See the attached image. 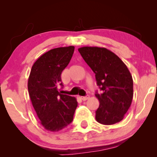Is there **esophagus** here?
<instances>
[{
    "label": "esophagus",
    "mask_w": 157,
    "mask_h": 157,
    "mask_svg": "<svg viewBox=\"0 0 157 157\" xmlns=\"http://www.w3.org/2000/svg\"><path fill=\"white\" fill-rule=\"evenodd\" d=\"M81 99H82L83 101H86V100H87L88 99H89V96H85V97H81Z\"/></svg>",
    "instance_id": "1"
}]
</instances>
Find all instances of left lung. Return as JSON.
<instances>
[{
    "mask_svg": "<svg viewBox=\"0 0 157 157\" xmlns=\"http://www.w3.org/2000/svg\"><path fill=\"white\" fill-rule=\"evenodd\" d=\"M78 51L95 74L102 94H95L100 102L96 120L113 125L123 120L132 102L134 89L130 71L121 59L105 48L83 46Z\"/></svg>",
    "mask_w": 157,
    "mask_h": 157,
    "instance_id": "left-lung-1",
    "label": "left lung"
}]
</instances>
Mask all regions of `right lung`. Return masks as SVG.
<instances>
[{
  "instance_id": "obj_1",
  "label": "right lung",
  "mask_w": 157,
  "mask_h": 157,
  "mask_svg": "<svg viewBox=\"0 0 157 157\" xmlns=\"http://www.w3.org/2000/svg\"><path fill=\"white\" fill-rule=\"evenodd\" d=\"M75 46L59 47L44 53L32 66L28 80L30 99L40 122L46 130L59 131L73 120L77 109L75 97L62 94L61 73L72 57Z\"/></svg>"
}]
</instances>
